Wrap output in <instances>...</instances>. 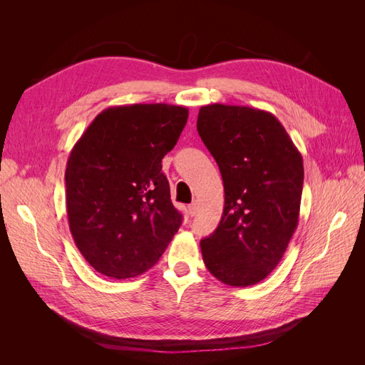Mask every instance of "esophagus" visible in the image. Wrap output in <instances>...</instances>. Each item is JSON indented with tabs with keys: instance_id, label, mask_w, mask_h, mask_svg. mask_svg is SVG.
Segmentation results:
<instances>
[{
	"instance_id": "obj_1",
	"label": "esophagus",
	"mask_w": 365,
	"mask_h": 365,
	"mask_svg": "<svg viewBox=\"0 0 365 365\" xmlns=\"http://www.w3.org/2000/svg\"><path fill=\"white\" fill-rule=\"evenodd\" d=\"M196 210H197V202H193V204H190V205H189V213H190L192 216H195Z\"/></svg>"
}]
</instances>
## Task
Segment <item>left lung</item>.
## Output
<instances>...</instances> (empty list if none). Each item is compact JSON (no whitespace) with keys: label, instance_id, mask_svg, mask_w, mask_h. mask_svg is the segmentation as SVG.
I'll list each match as a JSON object with an SVG mask.
<instances>
[{"label":"left lung","instance_id":"8db88e82","mask_svg":"<svg viewBox=\"0 0 365 365\" xmlns=\"http://www.w3.org/2000/svg\"><path fill=\"white\" fill-rule=\"evenodd\" d=\"M196 128L225 190L220 222L201 240L204 263L225 284H256L277 267L297 230L302 153L277 117L256 108L201 106Z\"/></svg>","mask_w":365,"mask_h":365}]
</instances>
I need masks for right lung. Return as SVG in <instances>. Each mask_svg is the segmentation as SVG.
<instances>
[{"instance_id": "right-lung-1", "label": "right lung", "mask_w": 365, "mask_h": 365, "mask_svg": "<svg viewBox=\"0 0 365 365\" xmlns=\"http://www.w3.org/2000/svg\"><path fill=\"white\" fill-rule=\"evenodd\" d=\"M187 118L185 106H111L77 140L65 170L68 224L97 272L117 280L146 272L181 227L161 160Z\"/></svg>"}]
</instances>
